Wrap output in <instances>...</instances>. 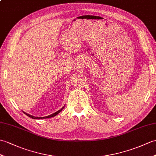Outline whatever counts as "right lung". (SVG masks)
<instances>
[{
  "mask_svg": "<svg viewBox=\"0 0 156 156\" xmlns=\"http://www.w3.org/2000/svg\"><path fill=\"white\" fill-rule=\"evenodd\" d=\"M64 107H62V109H60V110H59L58 111H57L56 112H55V113H54V114H51V115H48V116H46V117H35V116H32V115H29V114H27V113H25V112H24V113L26 114L27 115H28V117H30V118H32V119H42V118H52V117H54V116H55V115H56L58 114V113H60V112L62 111V110H63L64 109Z\"/></svg>",
  "mask_w": 156,
  "mask_h": 156,
  "instance_id": "obj_1",
  "label": "right lung"
}]
</instances>
